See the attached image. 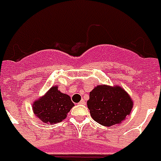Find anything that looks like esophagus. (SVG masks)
I'll return each mask as SVG.
<instances>
[{
  "label": "esophagus",
  "mask_w": 161,
  "mask_h": 161,
  "mask_svg": "<svg viewBox=\"0 0 161 161\" xmlns=\"http://www.w3.org/2000/svg\"><path fill=\"white\" fill-rule=\"evenodd\" d=\"M79 104H80V105H86V102H85L84 100H81V101H80Z\"/></svg>",
  "instance_id": "esophagus-1"
}]
</instances>
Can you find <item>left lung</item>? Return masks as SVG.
<instances>
[{
  "mask_svg": "<svg viewBox=\"0 0 161 161\" xmlns=\"http://www.w3.org/2000/svg\"><path fill=\"white\" fill-rule=\"evenodd\" d=\"M133 100L119 86L99 85L90 92L87 101L92 119L104 126L120 124L130 114Z\"/></svg>",
  "mask_w": 161,
  "mask_h": 161,
  "instance_id": "left-lung-1",
  "label": "left lung"
}]
</instances>
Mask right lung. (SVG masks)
<instances>
[{
    "label": "right lung",
    "mask_w": 161,
    "mask_h": 161,
    "mask_svg": "<svg viewBox=\"0 0 161 161\" xmlns=\"http://www.w3.org/2000/svg\"><path fill=\"white\" fill-rule=\"evenodd\" d=\"M74 105L70 96L60 92L57 86H53L44 96L33 102L32 110L42 122L51 125L65 119Z\"/></svg>",
    "instance_id": "add662e5"
}]
</instances>
